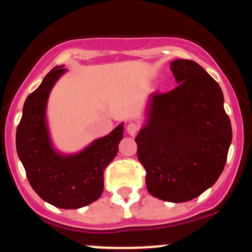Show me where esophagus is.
Wrapping results in <instances>:
<instances>
[{
    "mask_svg": "<svg viewBox=\"0 0 252 252\" xmlns=\"http://www.w3.org/2000/svg\"><path fill=\"white\" fill-rule=\"evenodd\" d=\"M140 130V126L135 122H130L128 126H126V131H128L129 135L134 136L137 134V131Z\"/></svg>",
    "mask_w": 252,
    "mask_h": 252,
    "instance_id": "34e87169",
    "label": "esophagus"
}]
</instances>
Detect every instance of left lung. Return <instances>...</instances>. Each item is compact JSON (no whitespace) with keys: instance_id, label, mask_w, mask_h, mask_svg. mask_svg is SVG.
<instances>
[{"instance_id":"1","label":"left lung","mask_w":252,"mask_h":252,"mask_svg":"<svg viewBox=\"0 0 252 252\" xmlns=\"http://www.w3.org/2000/svg\"><path fill=\"white\" fill-rule=\"evenodd\" d=\"M170 66L179 85L150 96L148 122L135 141L150 194L185 202L218 180L232 129L218 83L192 60L178 59Z\"/></svg>"}]
</instances>
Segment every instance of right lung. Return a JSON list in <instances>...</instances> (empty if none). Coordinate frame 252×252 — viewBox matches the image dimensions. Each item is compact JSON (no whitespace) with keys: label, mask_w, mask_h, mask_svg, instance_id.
<instances>
[{"label":"right lung","mask_w":252,"mask_h":252,"mask_svg":"<svg viewBox=\"0 0 252 252\" xmlns=\"http://www.w3.org/2000/svg\"><path fill=\"white\" fill-rule=\"evenodd\" d=\"M57 66L26 99L16 129V150L32 189L59 209L74 210L96 201L103 193L104 170L117 155L123 124L77 155L63 156L52 148L45 122L46 104L58 78Z\"/></svg>","instance_id":"right-lung-1"}]
</instances>
